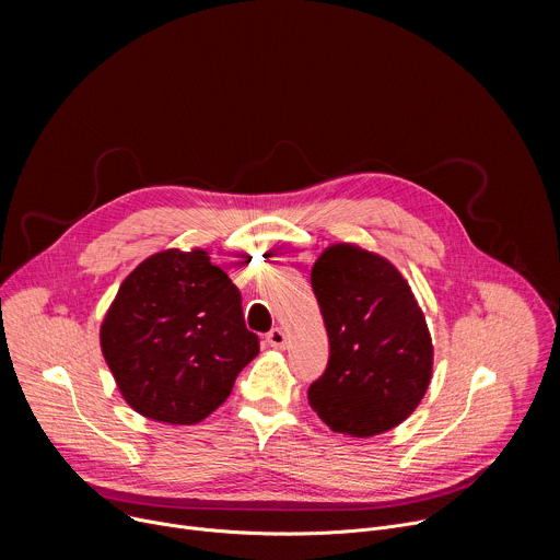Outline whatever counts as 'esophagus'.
<instances>
[{
  "instance_id": "esophagus-1",
  "label": "esophagus",
  "mask_w": 560,
  "mask_h": 560,
  "mask_svg": "<svg viewBox=\"0 0 560 560\" xmlns=\"http://www.w3.org/2000/svg\"><path fill=\"white\" fill-rule=\"evenodd\" d=\"M266 341H268V346H270V348H275V350H283V348L288 346V335H285L281 328H275V330H270V332H268Z\"/></svg>"
}]
</instances>
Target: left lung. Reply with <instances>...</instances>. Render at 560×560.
<instances>
[{"mask_svg":"<svg viewBox=\"0 0 560 560\" xmlns=\"http://www.w3.org/2000/svg\"><path fill=\"white\" fill-rule=\"evenodd\" d=\"M330 359L307 389L332 432L368 439L404 423L425 396L434 346L425 314L396 266L357 244H332L312 266Z\"/></svg>","mask_w":560,"mask_h":560,"instance_id":"8db88e82","label":"left lung"}]
</instances>
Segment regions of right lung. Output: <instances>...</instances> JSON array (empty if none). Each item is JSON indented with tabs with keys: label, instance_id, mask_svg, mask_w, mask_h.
<instances>
[{
	"label": "right lung",
	"instance_id": "1",
	"mask_svg": "<svg viewBox=\"0 0 560 560\" xmlns=\"http://www.w3.org/2000/svg\"><path fill=\"white\" fill-rule=\"evenodd\" d=\"M100 343L124 401L168 425L210 417L259 354L242 294L201 248L143 259L106 310Z\"/></svg>",
	"mask_w": 560,
	"mask_h": 560
}]
</instances>
